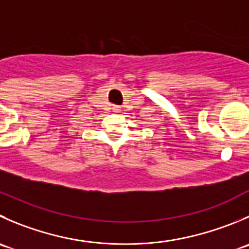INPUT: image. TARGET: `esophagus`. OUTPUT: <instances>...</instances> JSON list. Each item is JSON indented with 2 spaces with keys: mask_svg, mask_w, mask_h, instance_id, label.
I'll return each instance as SVG.
<instances>
[{
  "mask_svg": "<svg viewBox=\"0 0 249 249\" xmlns=\"http://www.w3.org/2000/svg\"><path fill=\"white\" fill-rule=\"evenodd\" d=\"M113 109H114L115 112H120V108L119 107H113Z\"/></svg>",
  "mask_w": 249,
  "mask_h": 249,
  "instance_id": "esophagus-1",
  "label": "esophagus"
}]
</instances>
